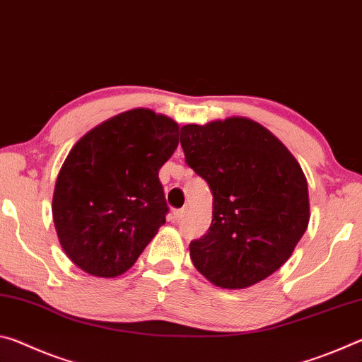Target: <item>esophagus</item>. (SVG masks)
I'll use <instances>...</instances> for the list:
<instances>
[{"mask_svg":"<svg viewBox=\"0 0 362 362\" xmlns=\"http://www.w3.org/2000/svg\"><path fill=\"white\" fill-rule=\"evenodd\" d=\"M173 216L175 220H182L183 217H185V209H177V211H174Z\"/></svg>","mask_w":362,"mask_h":362,"instance_id":"esophagus-1","label":"esophagus"}]
</instances>
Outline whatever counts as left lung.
I'll list each match as a JSON object with an SVG mask.
<instances>
[{"mask_svg": "<svg viewBox=\"0 0 362 362\" xmlns=\"http://www.w3.org/2000/svg\"><path fill=\"white\" fill-rule=\"evenodd\" d=\"M180 145L185 163L212 192V223L189 243L193 265L223 289L268 278L310 222L308 185L297 159L246 118L183 126Z\"/></svg>", "mask_w": 362, "mask_h": 362, "instance_id": "1", "label": "left lung"}]
</instances>
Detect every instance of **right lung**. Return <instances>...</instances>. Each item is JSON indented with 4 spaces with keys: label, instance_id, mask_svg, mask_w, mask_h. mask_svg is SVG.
<instances>
[{
    "label": "right lung",
    "instance_id": "obj_1",
    "mask_svg": "<svg viewBox=\"0 0 362 362\" xmlns=\"http://www.w3.org/2000/svg\"><path fill=\"white\" fill-rule=\"evenodd\" d=\"M177 145V122L145 108L113 116L78 140L52 198L59 241L75 265L115 278L136 263L166 223L158 170Z\"/></svg>",
    "mask_w": 362,
    "mask_h": 362
}]
</instances>
